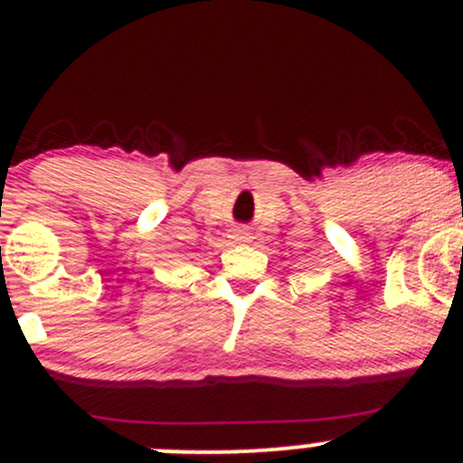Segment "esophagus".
<instances>
[{"label":"esophagus","mask_w":463,"mask_h":463,"mask_svg":"<svg viewBox=\"0 0 463 463\" xmlns=\"http://www.w3.org/2000/svg\"><path fill=\"white\" fill-rule=\"evenodd\" d=\"M231 240L235 241V244H241V241L250 240V232H248V228H244V226H237L235 231L231 232Z\"/></svg>","instance_id":"esophagus-1"}]
</instances>
